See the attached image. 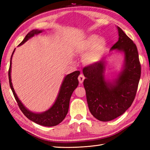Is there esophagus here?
I'll list each match as a JSON object with an SVG mask.
<instances>
[{
    "label": "esophagus",
    "mask_w": 150,
    "mask_h": 150,
    "mask_svg": "<svg viewBox=\"0 0 150 150\" xmlns=\"http://www.w3.org/2000/svg\"><path fill=\"white\" fill-rule=\"evenodd\" d=\"M78 79H79V82H80L81 84H82V82H83L84 80V76L83 75H82V74H81L79 76Z\"/></svg>",
    "instance_id": "34e87169"
}]
</instances>
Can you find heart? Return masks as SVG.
<instances>
[{
    "label": "heart",
    "mask_w": 150,
    "mask_h": 150,
    "mask_svg": "<svg viewBox=\"0 0 150 150\" xmlns=\"http://www.w3.org/2000/svg\"><path fill=\"white\" fill-rule=\"evenodd\" d=\"M106 40L104 38L98 39L96 35H92L81 44L79 50L81 53H85L93 47L86 57V60L89 63H91L100 58L106 49Z\"/></svg>",
    "instance_id": "b5f03b06"
}]
</instances>
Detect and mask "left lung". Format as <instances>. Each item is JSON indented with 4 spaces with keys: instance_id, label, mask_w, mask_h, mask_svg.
<instances>
[{
    "instance_id": "8db88e82",
    "label": "left lung",
    "mask_w": 150,
    "mask_h": 150,
    "mask_svg": "<svg viewBox=\"0 0 150 150\" xmlns=\"http://www.w3.org/2000/svg\"><path fill=\"white\" fill-rule=\"evenodd\" d=\"M117 28L119 40L111 50L123 52L125 64L124 70L115 84L105 81L104 60L86 66L82 70L86 77L83 83L89 110L94 117L103 122L116 119L132 106L141 74L135 44L120 28Z\"/></svg>"
}]
</instances>
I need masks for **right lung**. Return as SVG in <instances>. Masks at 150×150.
Masks as SVG:
<instances>
[{"label":"right lung","mask_w":150,"mask_h":150,"mask_svg":"<svg viewBox=\"0 0 150 150\" xmlns=\"http://www.w3.org/2000/svg\"><path fill=\"white\" fill-rule=\"evenodd\" d=\"M41 32H42V31L37 30L30 31V33H28L26 35V36L25 37L24 40L18 44V46L22 45V44L26 42L30 38L33 37L35 35H38ZM14 52L15 50L11 57L10 65H9L8 70V77L9 86H10L13 94L14 95V97L16 101H17L19 108H20L22 112L23 113V114L28 119H29L30 120L33 121L34 122L39 124V125L47 127L57 126V124H60L64 119L65 117L68 112L70 98H71L73 91L75 90V89L79 85L78 77L79 74H80V71H75L68 75L64 78L61 87H60L59 93L58 97H57L55 103L50 110L42 113H34L31 112L29 110H28L23 106V104L19 100L13 90V88L10 73L11 67V57Z\"/></svg>","instance_id":"add662e5"}]
</instances>
